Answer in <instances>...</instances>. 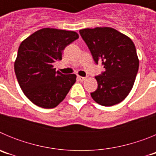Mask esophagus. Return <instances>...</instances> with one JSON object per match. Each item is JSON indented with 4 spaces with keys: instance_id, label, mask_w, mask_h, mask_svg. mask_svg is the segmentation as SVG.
Listing matches in <instances>:
<instances>
[{
    "instance_id": "esophagus-1",
    "label": "esophagus",
    "mask_w": 156,
    "mask_h": 156,
    "mask_svg": "<svg viewBox=\"0 0 156 156\" xmlns=\"http://www.w3.org/2000/svg\"><path fill=\"white\" fill-rule=\"evenodd\" d=\"M77 78H78V80H79L80 81H83L85 80V79H86V77H83V76H78Z\"/></svg>"
}]
</instances>
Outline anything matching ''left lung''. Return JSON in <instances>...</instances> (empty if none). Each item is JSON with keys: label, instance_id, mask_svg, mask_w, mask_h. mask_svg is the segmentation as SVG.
Here are the masks:
<instances>
[{"label": "left lung", "instance_id": "1", "mask_svg": "<svg viewBox=\"0 0 156 156\" xmlns=\"http://www.w3.org/2000/svg\"><path fill=\"white\" fill-rule=\"evenodd\" d=\"M80 34L96 64L105 72L95 76L98 89L92 98L103 106H112L124 100L131 90L139 68L136 48L131 39L110 27L83 29Z\"/></svg>", "mask_w": 156, "mask_h": 156}]
</instances>
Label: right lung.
I'll use <instances>...</instances> for the list:
<instances>
[{"mask_svg": "<svg viewBox=\"0 0 156 156\" xmlns=\"http://www.w3.org/2000/svg\"><path fill=\"white\" fill-rule=\"evenodd\" d=\"M78 38L74 31L44 28L21 43L14 65L15 73L24 94L36 105L55 108L75 83V74L56 72L53 63L62 60L66 47Z\"/></svg>", "mask_w": 156, "mask_h": 156, "instance_id": "1", "label": "right lung"}]
</instances>
